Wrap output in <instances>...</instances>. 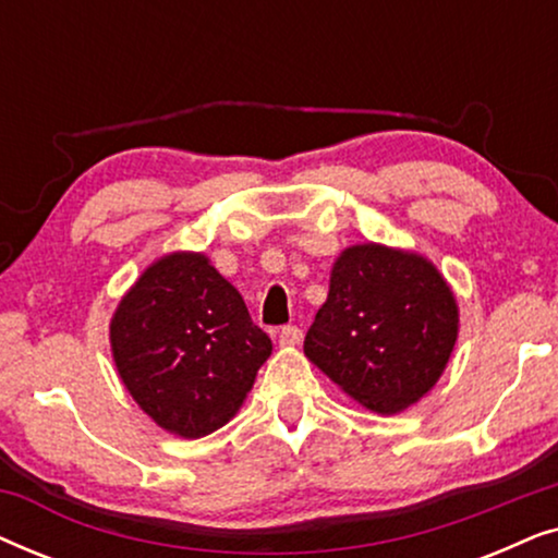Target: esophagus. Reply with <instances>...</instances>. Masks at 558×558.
I'll list each match as a JSON object with an SVG mask.
<instances>
[{
  "label": "esophagus",
  "instance_id": "1",
  "mask_svg": "<svg viewBox=\"0 0 558 558\" xmlns=\"http://www.w3.org/2000/svg\"><path fill=\"white\" fill-rule=\"evenodd\" d=\"M300 340H302V330H300V327H294V325L281 327V332H279V345H281V348L300 345Z\"/></svg>",
  "mask_w": 558,
  "mask_h": 558
}]
</instances>
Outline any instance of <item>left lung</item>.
Returning a JSON list of instances; mask_svg holds the SVG:
<instances>
[{
    "mask_svg": "<svg viewBox=\"0 0 558 558\" xmlns=\"http://www.w3.org/2000/svg\"><path fill=\"white\" fill-rule=\"evenodd\" d=\"M457 335L460 307L437 266L365 241L335 258L304 355L363 409L393 416L437 386Z\"/></svg>",
    "mask_w": 558,
    "mask_h": 558,
    "instance_id": "1",
    "label": "left lung"
}]
</instances>
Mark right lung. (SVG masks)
<instances>
[{"label": "right lung", "instance_id": "1", "mask_svg": "<svg viewBox=\"0 0 558 558\" xmlns=\"http://www.w3.org/2000/svg\"><path fill=\"white\" fill-rule=\"evenodd\" d=\"M109 342L136 407L182 439L231 422L271 355L239 289L201 251L155 258L113 310Z\"/></svg>", "mask_w": 558, "mask_h": 558}]
</instances>
